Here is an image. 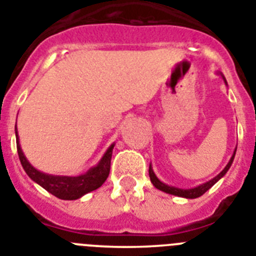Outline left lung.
I'll use <instances>...</instances> for the list:
<instances>
[{
  "label": "left lung",
  "mask_w": 256,
  "mask_h": 256,
  "mask_svg": "<svg viewBox=\"0 0 256 256\" xmlns=\"http://www.w3.org/2000/svg\"><path fill=\"white\" fill-rule=\"evenodd\" d=\"M222 76H223V74H220ZM223 79H224L226 82V78L223 76ZM226 84H227V82H226ZM234 155H236V151L234 152V155H232V158H230V160L228 162V164L226 165V168L223 169V170L220 172V173L216 176V177H214L212 180H210L209 182H205L202 183V184H200V186L195 187V188H188V190H184V188H177V187H172V186H168V184H165V183H162V180H158V177L155 176V173H154L152 168H148V174H150V180H151V183H152L154 186L156 187L158 190H160V191L162 192H166V194H170V195H174V196H180V198H200L201 195H204L205 192L208 191V190L210 188V187H212L214 184H216V182H218L219 180H220L223 176H224L226 173L228 172V169L230 168V165H232V162H234Z\"/></svg>",
  "instance_id": "left-lung-1"
}]
</instances>
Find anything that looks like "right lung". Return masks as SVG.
Wrapping results in <instances>:
<instances>
[{
	"instance_id": "1",
	"label": "right lung",
	"mask_w": 256,
	"mask_h": 256,
	"mask_svg": "<svg viewBox=\"0 0 256 256\" xmlns=\"http://www.w3.org/2000/svg\"><path fill=\"white\" fill-rule=\"evenodd\" d=\"M15 134H16L18 154H19L20 162H22L26 173L30 177V180H34L46 191L61 200H76V198H82L88 192L94 191L102 186V183L108 177L114 144L106 150L100 162L90 169L87 173L78 176V177H66V176H51V174L42 173V172L37 170L34 166H32L20 148L16 126H15Z\"/></svg>"
}]
</instances>
